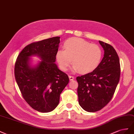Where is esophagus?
Returning a JSON list of instances; mask_svg holds the SVG:
<instances>
[{
    "label": "esophagus",
    "instance_id": "34e87169",
    "mask_svg": "<svg viewBox=\"0 0 134 134\" xmlns=\"http://www.w3.org/2000/svg\"><path fill=\"white\" fill-rule=\"evenodd\" d=\"M68 77H69V79H70V80H71V81H72V80H73L74 79V76H73L69 75V76H68Z\"/></svg>",
    "mask_w": 134,
    "mask_h": 134
}]
</instances>
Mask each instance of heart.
Returning a JSON list of instances; mask_svg holds the SVG:
<instances>
[{
	"mask_svg": "<svg viewBox=\"0 0 134 134\" xmlns=\"http://www.w3.org/2000/svg\"><path fill=\"white\" fill-rule=\"evenodd\" d=\"M63 47L64 50L59 49L56 53V59L63 71L68 69L72 61L74 71L90 73L96 69L102 61L103 51L100 46L81 38H70L64 42Z\"/></svg>",
	"mask_w": 134,
	"mask_h": 134,
	"instance_id": "obj_1",
	"label": "heart"
}]
</instances>
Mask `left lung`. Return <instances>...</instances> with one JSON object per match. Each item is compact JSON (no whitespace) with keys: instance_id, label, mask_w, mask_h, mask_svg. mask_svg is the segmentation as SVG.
<instances>
[{"instance_id":"obj_1","label":"left lung","mask_w":134,"mask_h":134,"mask_svg":"<svg viewBox=\"0 0 134 134\" xmlns=\"http://www.w3.org/2000/svg\"><path fill=\"white\" fill-rule=\"evenodd\" d=\"M99 42L104 51L99 66L93 72L76 77L79 103L89 112L98 111L110 101L120 77V59L115 49Z\"/></svg>"}]
</instances>
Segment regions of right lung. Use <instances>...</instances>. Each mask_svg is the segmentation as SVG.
<instances>
[{
    "label": "right lung",
    "mask_w": 134,
    "mask_h": 134,
    "mask_svg": "<svg viewBox=\"0 0 134 134\" xmlns=\"http://www.w3.org/2000/svg\"><path fill=\"white\" fill-rule=\"evenodd\" d=\"M60 37H53L27 45L18 54L14 76L25 101L37 111L47 113L59 102L60 94L69 82L68 75L55 63ZM36 55L42 60L36 68L29 66V57Z\"/></svg>",
    "instance_id": "obj_1"
}]
</instances>
